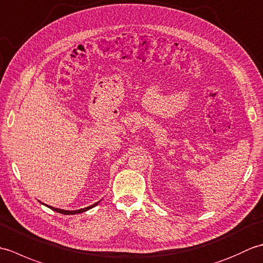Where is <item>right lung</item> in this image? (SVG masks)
<instances>
[{"mask_svg":"<svg viewBox=\"0 0 263 263\" xmlns=\"http://www.w3.org/2000/svg\"><path fill=\"white\" fill-rule=\"evenodd\" d=\"M102 201V200H100ZM100 201H98V202H96V203H93V204H91V205H89V206H86V208H82V209H79V210H64V209H59V208H54V206H52V205H47V204H45V203H43L44 205H47L49 209H52L53 211H57V212H60V214H63V215H77V214H81V212H85V211H87V210H89V209H91V208H93V206H96Z\"/></svg>","mask_w":263,"mask_h":263,"instance_id":"obj_1","label":"right lung"}]
</instances>
